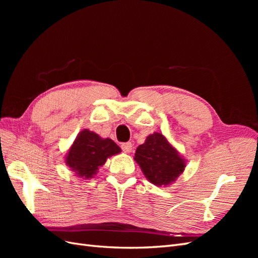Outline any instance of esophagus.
Here are the masks:
<instances>
[{
    "label": "esophagus",
    "instance_id": "34e87169",
    "mask_svg": "<svg viewBox=\"0 0 258 258\" xmlns=\"http://www.w3.org/2000/svg\"><path fill=\"white\" fill-rule=\"evenodd\" d=\"M132 143L131 142H127V143H122L121 144V150L124 152V153H131L132 151Z\"/></svg>",
    "mask_w": 258,
    "mask_h": 258
}]
</instances>
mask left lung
<instances>
[{"mask_svg":"<svg viewBox=\"0 0 258 258\" xmlns=\"http://www.w3.org/2000/svg\"><path fill=\"white\" fill-rule=\"evenodd\" d=\"M135 160L145 177L156 186L172 184L186 167V160L159 132L150 135L138 146Z\"/></svg>","mask_w":258,"mask_h":258,"instance_id":"obj_1","label":"left lung"}]
</instances>
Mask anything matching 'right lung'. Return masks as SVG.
<instances>
[{"label": "right lung", "mask_w": 258, "mask_h": 258, "mask_svg": "<svg viewBox=\"0 0 258 258\" xmlns=\"http://www.w3.org/2000/svg\"><path fill=\"white\" fill-rule=\"evenodd\" d=\"M121 152L111 139L101 138L88 129L82 130L66 155V165L84 179L91 178L106 159Z\"/></svg>", "instance_id": "1"}]
</instances>
